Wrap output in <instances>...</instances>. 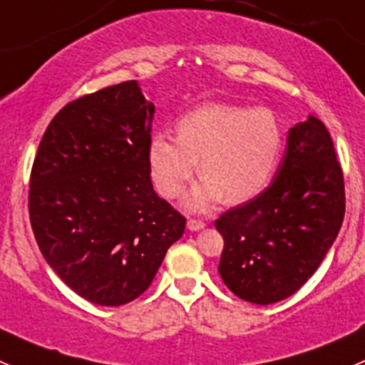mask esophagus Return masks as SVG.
I'll use <instances>...</instances> for the list:
<instances>
[{"instance_id":"1","label":"esophagus","mask_w":365,"mask_h":365,"mask_svg":"<svg viewBox=\"0 0 365 365\" xmlns=\"http://www.w3.org/2000/svg\"><path fill=\"white\" fill-rule=\"evenodd\" d=\"M206 226L205 224V220L203 219H189L187 220V227H189L190 231H200V230H203V227Z\"/></svg>"}]
</instances>
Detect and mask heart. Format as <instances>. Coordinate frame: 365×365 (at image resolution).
I'll list each match as a JSON object with an SVG mask.
<instances>
[{"label":"heart","mask_w":365,"mask_h":365,"mask_svg":"<svg viewBox=\"0 0 365 365\" xmlns=\"http://www.w3.org/2000/svg\"><path fill=\"white\" fill-rule=\"evenodd\" d=\"M178 135L159 130L148 146L153 182L162 196L176 197L196 176L200 185L187 196L192 210L217 201L242 203L270 185L284 148V127L270 108L205 104L183 114Z\"/></svg>","instance_id":"obj_1"}]
</instances>
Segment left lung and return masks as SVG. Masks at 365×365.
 I'll use <instances>...</instances> for the list:
<instances>
[{
    "mask_svg": "<svg viewBox=\"0 0 365 365\" xmlns=\"http://www.w3.org/2000/svg\"><path fill=\"white\" fill-rule=\"evenodd\" d=\"M344 210V178L330 132L309 116L289 128L270 187L215 220L224 238V284L251 304L292 297L332 247Z\"/></svg>",
    "mask_w": 365,
    "mask_h": 365,
    "instance_id": "obj_1",
    "label": "left lung"
}]
</instances>
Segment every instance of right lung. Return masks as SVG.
I'll list each match as a JSON object with an SVG mask.
<instances>
[{"mask_svg":"<svg viewBox=\"0 0 365 365\" xmlns=\"http://www.w3.org/2000/svg\"><path fill=\"white\" fill-rule=\"evenodd\" d=\"M153 113L135 81L84 95L51 120L33 160L36 244L91 304L116 307L143 295L185 231V217L152 185Z\"/></svg>","mask_w":365,"mask_h":365,"instance_id":"add662e5","label":"right lung"}]
</instances>
